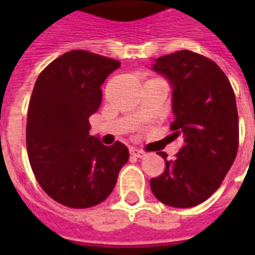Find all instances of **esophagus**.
<instances>
[{
    "label": "esophagus",
    "mask_w": 255,
    "mask_h": 255,
    "mask_svg": "<svg viewBox=\"0 0 255 255\" xmlns=\"http://www.w3.org/2000/svg\"><path fill=\"white\" fill-rule=\"evenodd\" d=\"M129 154L132 155V157L142 158V157H144V155H146V153H144L143 150H139V149H136V147H131V149H129Z\"/></svg>",
    "instance_id": "obj_1"
}]
</instances>
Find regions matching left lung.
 <instances>
[{"mask_svg":"<svg viewBox=\"0 0 255 255\" xmlns=\"http://www.w3.org/2000/svg\"><path fill=\"white\" fill-rule=\"evenodd\" d=\"M155 72L173 87V136L184 140L175 160L150 180L160 202L172 208H192L221 186L239 146V117L234 89L223 69L202 54L179 50L155 60Z\"/></svg>","mask_w":255,"mask_h":255,"instance_id":"obj_1","label":"left lung"}]
</instances>
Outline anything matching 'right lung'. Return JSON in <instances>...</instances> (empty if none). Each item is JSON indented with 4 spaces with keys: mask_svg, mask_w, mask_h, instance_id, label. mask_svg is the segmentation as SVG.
Wrapping results in <instances>:
<instances>
[{
    "mask_svg": "<svg viewBox=\"0 0 255 255\" xmlns=\"http://www.w3.org/2000/svg\"><path fill=\"white\" fill-rule=\"evenodd\" d=\"M120 63L87 50H71L36 79L25 143L36 182L64 206L86 209L111 195L128 161L126 144L105 146L91 136L89 117L102 101L101 84Z\"/></svg>",
    "mask_w": 255,
    "mask_h": 255,
    "instance_id": "add662e5",
    "label": "right lung"
}]
</instances>
